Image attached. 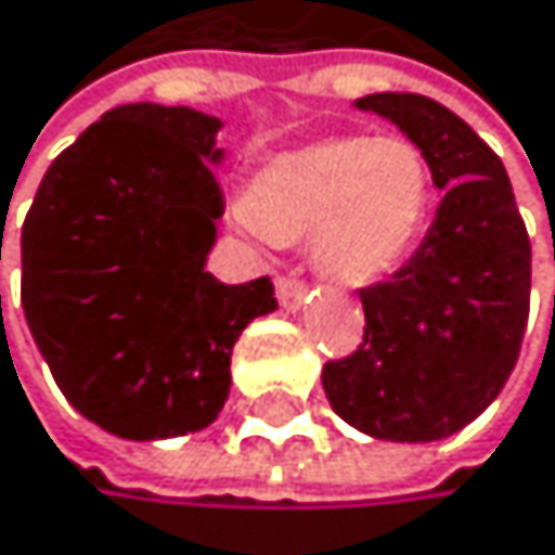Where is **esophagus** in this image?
<instances>
[{"instance_id":"obj_1","label":"esophagus","mask_w":555,"mask_h":555,"mask_svg":"<svg viewBox=\"0 0 555 555\" xmlns=\"http://www.w3.org/2000/svg\"><path fill=\"white\" fill-rule=\"evenodd\" d=\"M275 296H280L283 310L296 313L299 306L306 302V283L302 280H293V275H280V280H275Z\"/></svg>"}]
</instances>
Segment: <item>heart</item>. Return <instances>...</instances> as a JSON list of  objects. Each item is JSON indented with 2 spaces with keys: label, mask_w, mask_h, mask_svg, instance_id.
Instances as JSON below:
<instances>
[{
  "label": "heart",
  "mask_w": 555,
  "mask_h": 555,
  "mask_svg": "<svg viewBox=\"0 0 555 555\" xmlns=\"http://www.w3.org/2000/svg\"><path fill=\"white\" fill-rule=\"evenodd\" d=\"M435 211V171L408 138H330L286 151L253 178L235 222L272 242L313 235V262L340 286L398 272Z\"/></svg>",
  "instance_id": "heart-1"
}]
</instances>
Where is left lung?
Here are the masks:
<instances>
[{
    "mask_svg": "<svg viewBox=\"0 0 555 555\" xmlns=\"http://www.w3.org/2000/svg\"><path fill=\"white\" fill-rule=\"evenodd\" d=\"M357 111L401 127L444 192L421 249L360 289L363 344L323 367L330 408L380 441H438L513 374L529 320L532 249L499 154L438 100L371 93Z\"/></svg>",
    "mask_w": 555,
    "mask_h": 555,
    "instance_id": "left-lung-1",
    "label": "left lung"
}]
</instances>
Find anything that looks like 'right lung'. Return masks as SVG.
<instances>
[{"instance_id":"add662e5","label":"right lung","mask_w":555,"mask_h":555,"mask_svg":"<svg viewBox=\"0 0 555 555\" xmlns=\"http://www.w3.org/2000/svg\"><path fill=\"white\" fill-rule=\"evenodd\" d=\"M218 130L192 107H114L50 165L23 222L33 340L66 401L127 441L208 428L238 333L275 310L269 275L205 272L225 211Z\"/></svg>"}]
</instances>
